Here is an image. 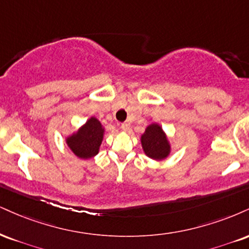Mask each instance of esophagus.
Returning <instances> with one entry per match:
<instances>
[{
  "label": "esophagus",
  "mask_w": 249,
  "mask_h": 249,
  "mask_svg": "<svg viewBox=\"0 0 249 249\" xmlns=\"http://www.w3.org/2000/svg\"><path fill=\"white\" fill-rule=\"evenodd\" d=\"M121 128L123 131H128L130 130V124H128V123H123L121 125Z\"/></svg>",
  "instance_id": "34e87169"
}]
</instances>
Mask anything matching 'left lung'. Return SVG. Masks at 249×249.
Masks as SVG:
<instances>
[{"label": "left lung", "instance_id": "1", "mask_svg": "<svg viewBox=\"0 0 249 249\" xmlns=\"http://www.w3.org/2000/svg\"><path fill=\"white\" fill-rule=\"evenodd\" d=\"M142 146L145 154L153 160H164L170 154L172 147L162 127L157 123L148 125L142 134Z\"/></svg>", "mask_w": 249, "mask_h": 249}]
</instances>
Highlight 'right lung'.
<instances>
[{"label": "right lung", "instance_id": "right-lung-1", "mask_svg": "<svg viewBox=\"0 0 249 249\" xmlns=\"http://www.w3.org/2000/svg\"><path fill=\"white\" fill-rule=\"evenodd\" d=\"M104 127L95 117H90L75 133L66 138L68 147L80 159L94 158L100 152Z\"/></svg>", "mask_w": 249, "mask_h": 249}]
</instances>
